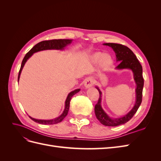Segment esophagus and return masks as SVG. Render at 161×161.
Returning a JSON list of instances; mask_svg holds the SVG:
<instances>
[{"instance_id":"obj_1","label":"esophagus","mask_w":161,"mask_h":161,"mask_svg":"<svg viewBox=\"0 0 161 161\" xmlns=\"http://www.w3.org/2000/svg\"><path fill=\"white\" fill-rule=\"evenodd\" d=\"M94 83V80L91 78H88L85 80L84 82V86L86 89H89L90 87H91L92 85H93Z\"/></svg>"}]
</instances>
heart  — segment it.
<instances>
[{
    "label": "heart",
    "mask_w": 161,
    "mask_h": 161,
    "mask_svg": "<svg viewBox=\"0 0 161 161\" xmlns=\"http://www.w3.org/2000/svg\"><path fill=\"white\" fill-rule=\"evenodd\" d=\"M91 60L97 64L99 62L100 66L103 69H108L113 64V59L108 53H103L101 52H97L90 56Z\"/></svg>",
    "instance_id": "obj_1"
}]
</instances>
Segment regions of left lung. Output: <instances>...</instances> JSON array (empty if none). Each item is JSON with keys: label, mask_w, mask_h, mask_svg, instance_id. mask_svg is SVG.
I'll list each match as a JSON object with an SVG mask.
<instances>
[{"label": "left lung", "mask_w": 161, "mask_h": 161, "mask_svg": "<svg viewBox=\"0 0 161 161\" xmlns=\"http://www.w3.org/2000/svg\"><path fill=\"white\" fill-rule=\"evenodd\" d=\"M104 46H109L114 50L116 56V62H119L117 70L130 69L133 72L134 80L136 85V102L135 104L127 114L118 118H113L105 113L101 107L102 92L98 86H95L99 92V98L98 102L95 106V113L97 119L99 122L106 126H118L124 124L131 119L136 113L142 103V90L144 86V79L142 76V67L141 66L137 58L133 52L129 47L121 44L114 43H105Z\"/></svg>", "instance_id": "1"}]
</instances>
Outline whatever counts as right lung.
Here are the masks:
<instances>
[{
	"label": "right lung",
	"instance_id": "add662e5",
	"mask_svg": "<svg viewBox=\"0 0 161 161\" xmlns=\"http://www.w3.org/2000/svg\"><path fill=\"white\" fill-rule=\"evenodd\" d=\"M72 40H62V39H60V40H46V41H42L40 43H37L36 45L34 46L29 51L26 55L24 57L23 60L21 63V69L19 70V75H18V82L19 80V78H20V75L21 71L23 70V68L25 65L26 62L27 60L30 58L34 53L40 52V51H43V50H63L64 49V47L67 46L68 45L72 43ZM80 89H77L74 91H71L69 92V94L68 95L67 98L65 101V107H64V109L63 111L62 114L56 118L52 119H37L31 118V116H30V118L34 121H36L37 123L43 124V125H52V124H55L60 123L61 121L64 119L65 117L67 115L68 112H69V108H70V101L71 100L72 97L77 93L78 92L80 91Z\"/></svg>",
	"mask_w": 161,
	"mask_h": 161
}]
</instances>
